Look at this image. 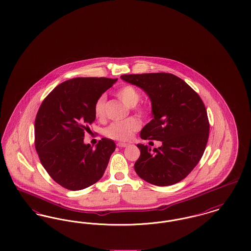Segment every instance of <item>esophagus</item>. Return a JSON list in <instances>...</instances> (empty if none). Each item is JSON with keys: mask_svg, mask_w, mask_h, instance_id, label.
<instances>
[{"mask_svg": "<svg viewBox=\"0 0 251 251\" xmlns=\"http://www.w3.org/2000/svg\"><path fill=\"white\" fill-rule=\"evenodd\" d=\"M129 144L127 143H123V142H119L118 143V146L120 147V148H125V147H127Z\"/></svg>", "mask_w": 251, "mask_h": 251, "instance_id": "obj_1", "label": "esophagus"}]
</instances>
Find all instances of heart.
<instances>
[{"instance_id":"1","label":"heart","mask_w":251,"mask_h":251,"mask_svg":"<svg viewBox=\"0 0 251 251\" xmlns=\"http://www.w3.org/2000/svg\"><path fill=\"white\" fill-rule=\"evenodd\" d=\"M116 96L129 108H133L138 115L145 116L148 114V109L144 106H136L141 100L140 92L131 85H124L120 88ZM105 102L106 96L100 95L96 100L94 104V114L99 120L105 118ZM141 127L140 120L134 117H131L124 121L114 122L110 124L104 131V134L114 140L127 141L130 140L133 133L138 131Z\"/></svg>"}]
</instances>
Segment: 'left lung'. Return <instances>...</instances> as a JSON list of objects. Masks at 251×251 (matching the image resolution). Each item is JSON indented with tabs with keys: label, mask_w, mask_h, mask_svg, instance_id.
<instances>
[{
	"label": "left lung",
	"mask_w": 251,
	"mask_h": 251,
	"mask_svg": "<svg viewBox=\"0 0 251 251\" xmlns=\"http://www.w3.org/2000/svg\"><path fill=\"white\" fill-rule=\"evenodd\" d=\"M120 78L142 88L151 101L152 117L140 132L145 140H159L151 149L138 144L134 170L144 180L172 185L187 177L201 159L209 138V120L202 100L171 73L125 74Z\"/></svg>",
	"instance_id": "left-lung-1"
}]
</instances>
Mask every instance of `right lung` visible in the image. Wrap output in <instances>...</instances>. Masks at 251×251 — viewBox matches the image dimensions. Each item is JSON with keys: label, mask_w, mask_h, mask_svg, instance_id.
Returning <instances> with one entry per match:
<instances>
[{"label": "right lung", "mask_w": 251, "mask_h": 251, "mask_svg": "<svg viewBox=\"0 0 251 251\" xmlns=\"http://www.w3.org/2000/svg\"><path fill=\"white\" fill-rule=\"evenodd\" d=\"M117 82L109 78H73L58 84L42 101L35 121V146L50 178L77 191L103 176L116 144L101 138L96 149L84 143L95 120L96 100Z\"/></svg>", "instance_id": "add662e5"}]
</instances>
